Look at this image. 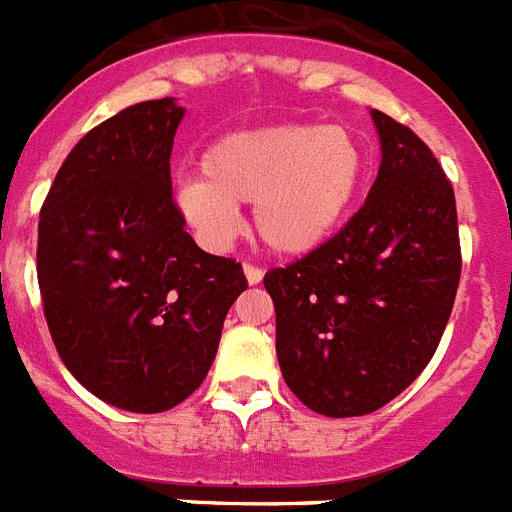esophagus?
<instances>
[{
  "mask_svg": "<svg viewBox=\"0 0 512 512\" xmlns=\"http://www.w3.org/2000/svg\"><path fill=\"white\" fill-rule=\"evenodd\" d=\"M244 276H247V281L252 286L260 284V281H263V268H257V265L252 263H244Z\"/></svg>",
  "mask_w": 512,
  "mask_h": 512,
  "instance_id": "esophagus-1",
  "label": "esophagus"
}]
</instances>
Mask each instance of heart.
I'll return each instance as SVG.
<instances>
[{"label": "heart", "mask_w": 512, "mask_h": 512, "mask_svg": "<svg viewBox=\"0 0 512 512\" xmlns=\"http://www.w3.org/2000/svg\"><path fill=\"white\" fill-rule=\"evenodd\" d=\"M199 170L178 181L176 205L207 244H226L239 228V202H255L260 239L281 255H305L355 205L365 152L347 128L289 123L218 136Z\"/></svg>", "instance_id": "1"}]
</instances>
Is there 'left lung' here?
<instances>
[{"instance_id":"left-lung-1","label":"left lung","mask_w":512,"mask_h":512,"mask_svg":"<svg viewBox=\"0 0 512 512\" xmlns=\"http://www.w3.org/2000/svg\"><path fill=\"white\" fill-rule=\"evenodd\" d=\"M371 115L381 168L365 205L328 242L263 278L286 386L328 418L373 413L421 376L463 268L450 178L410 128Z\"/></svg>"}]
</instances>
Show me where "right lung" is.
Wrapping results in <instances>:
<instances>
[{"label":"right lung","instance_id":"add662e5","mask_svg":"<svg viewBox=\"0 0 512 512\" xmlns=\"http://www.w3.org/2000/svg\"><path fill=\"white\" fill-rule=\"evenodd\" d=\"M184 107L139 102L91 128L57 170L39 215L41 302L62 363L131 413L184 402L218 352L242 263L207 255L170 186Z\"/></svg>","mask_w":512,"mask_h":512}]
</instances>
